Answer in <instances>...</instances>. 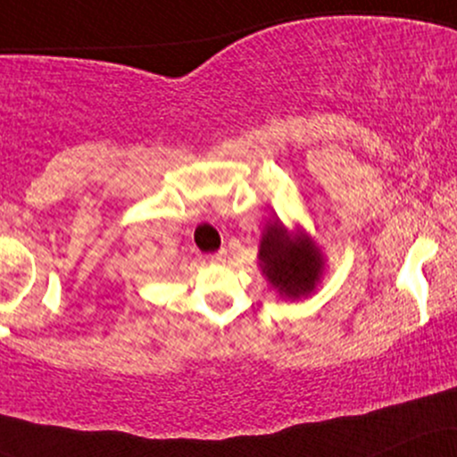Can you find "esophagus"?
Listing matches in <instances>:
<instances>
[{"label": "esophagus", "mask_w": 457, "mask_h": 457, "mask_svg": "<svg viewBox=\"0 0 457 457\" xmlns=\"http://www.w3.org/2000/svg\"><path fill=\"white\" fill-rule=\"evenodd\" d=\"M225 258H228V251H225V249L217 251V253H211V255H208V260H211L212 264H221V262H225Z\"/></svg>", "instance_id": "1"}]
</instances>
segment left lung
Here are the masks:
<instances>
[{"label":"left lung","mask_w":457,"mask_h":457,"mask_svg":"<svg viewBox=\"0 0 457 457\" xmlns=\"http://www.w3.org/2000/svg\"><path fill=\"white\" fill-rule=\"evenodd\" d=\"M260 269L283 298L312 295L324 272L318 245L305 232L292 236L279 219L266 223L260 240Z\"/></svg>","instance_id":"1"}]
</instances>
